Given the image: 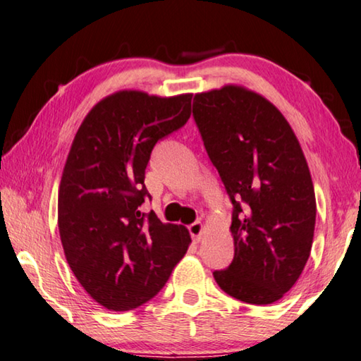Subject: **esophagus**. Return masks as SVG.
Returning <instances> with one entry per match:
<instances>
[{"label":"esophagus","mask_w":361,"mask_h":361,"mask_svg":"<svg viewBox=\"0 0 361 361\" xmlns=\"http://www.w3.org/2000/svg\"><path fill=\"white\" fill-rule=\"evenodd\" d=\"M189 234H191L194 242H200V239H202V234H204V224L200 221L192 223L191 226H189Z\"/></svg>","instance_id":"1"}]
</instances>
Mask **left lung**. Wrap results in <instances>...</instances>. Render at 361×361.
Returning a JSON list of instances; mask_svg holds the SVG:
<instances>
[{
	"label": "left lung",
	"mask_w": 361,
	"mask_h": 361,
	"mask_svg": "<svg viewBox=\"0 0 361 361\" xmlns=\"http://www.w3.org/2000/svg\"><path fill=\"white\" fill-rule=\"evenodd\" d=\"M192 116L234 205V259L216 283L239 301H279L312 248L315 192L298 138L283 114L242 85L195 94Z\"/></svg>",
	"instance_id": "1"
}]
</instances>
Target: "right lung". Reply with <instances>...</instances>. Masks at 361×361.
I'll return each mask as SVG.
<instances>
[{"mask_svg":"<svg viewBox=\"0 0 361 361\" xmlns=\"http://www.w3.org/2000/svg\"><path fill=\"white\" fill-rule=\"evenodd\" d=\"M191 99L119 90L90 109L71 143L59 188L60 240L78 282L109 310L154 298L191 243L185 226L140 212L151 197V151L186 124Z\"/></svg>","mask_w":361,"mask_h":361,"instance_id":"obj_1","label":"right lung"}]
</instances>
